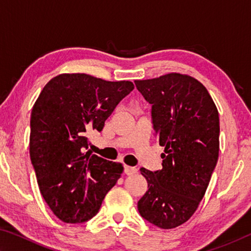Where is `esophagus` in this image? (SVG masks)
Wrapping results in <instances>:
<instances>
[{"instance_id":"34e87169","label":"esophagus","mask_w":251,"mask_h":251,"mask_svg":"<svg viewBox=\"0 0 251 251\" xmlns=\"http://www.w3.org/2000/svg\"><path fill=\"white\" fill-rule=\"evenodd\" d=\"M124 173L126 175H134V174L137 173V168L136 167H130V166H124Z\"/></svg>"}]
</instances>
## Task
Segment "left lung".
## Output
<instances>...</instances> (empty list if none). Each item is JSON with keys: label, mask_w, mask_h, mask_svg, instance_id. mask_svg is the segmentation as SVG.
Masks as SVG:
<instances>
[{"label": "left lung", "mask_w": 251, "mask_h": 251, "mask_svg": "<svg viewBox=\"0 0 251 251\" xmlns=\"http://www.w3.org/2000/svg\"><path fill=\"white\" fill-rule=\"evenodd\" d=\"M151 104L163 168H141L148 189L137 203L144 219L163 229L186 223L206 193L219 155V115L203 85L192 76L169 73L135 80Z\"/></svg>", "instance_id": "1"}]
</instances>
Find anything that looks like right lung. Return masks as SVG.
<instances>
[{"instance_id": "obj_1", "label": "right lung", "mask_w": 251, "mask_h": 251, "mask_svg": "<svg viewBox=\"0 0 251 251\" xmlns=\"http://www.w3.org/2000/svg\"><path fill=\"white\" fill-rule=\"evenodd\" d=\"M133 90L129 80L61 74L45 85L34 104L29 156L42 196L62 222L78 224L94 217L121 177V163L85 151L86 134L103 129L118 103Z\"/></svg>"}]
</instances>
